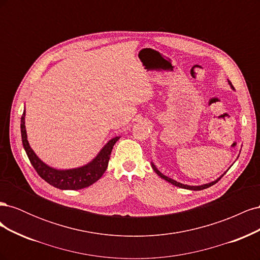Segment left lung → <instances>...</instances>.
I'll return each instance as SVG.
<instances>
[{
  "mask_svg": "<svg viewBox=\"0 0 260 260\" xmlns=\"http://www.w3.org/2000/svg\"><path fill=\"white\" fill-rule=\"evenodd\" d=\"M228 82H229V84L231 85V88L234 90V88H233V85H232V83L228 80ZM151 165H152V168H153V170L156 172L157 175H158L161 179H164V180H166V181H168L169 183H171L172 185H175V186H178V187H181V188H185V190H191V191H201V190H204V188H207V187H209V186H211V185H214V184H216L218 181L221 179L224 175H225V172L228 171H225L223 175H221L220 176L218 179H216L215 181H212V182H209V183H206V184H202V185H187V184H183V183H180V182H178V181H176V180H174V179H171V178H168L167 176H165V175H162L161 172L156 168V166L155 165L153 164V162H151Z\"/></svg>",
  "mask_w": 260,
  "mask_h": 260,
  "instance_id": "left-lung-1",
  "label": "left lung"
}]
</instances>
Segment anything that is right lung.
Here are the masks:
<instances>
[{"label": "right lung", "mask_w": 260, "mask_h": 260, "mask_svg": "<svg viewBox=\"0 0 260 260\" xmlns=\"http://www.w3.org/2000/svg\"><path fill=\"white\" fill-rule=\"evenodd\" d=\"M25 116L26 111H23L20 121L23 148H25L28 158L38 172V175L49 184L53 185L54 187L60 188V190H80V188L88 187L94 182H96L104 175L108 166L112 149L120 137H115L112 140H109L99 152V154L90 162L82 167L73 169H55L43 162L34 152V149L30 147L27 139Z\"/></svg>", "instance_id": "add662e5"}]
</instances>
